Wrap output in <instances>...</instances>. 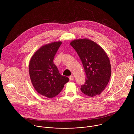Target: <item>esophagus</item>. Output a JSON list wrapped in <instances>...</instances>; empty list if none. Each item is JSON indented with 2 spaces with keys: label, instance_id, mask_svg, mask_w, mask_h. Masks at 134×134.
I'll return each instance as SVG.
<instances>
[{
  "label": "esophagus",
  "instance_id": "1",
  "mask_svg": "<svg viewBox=\"0 0 134 134\" xmlns=\"http://www.w3.org/2000/svg\"><path fill=\"white\" fill-rule=\"evenodd\" d=\"M69 79L70 80H73L74 79V76L73 75H71V76H69Z\"/></svg>",
  "mask_w": 134,
  "mask_h": 134
}]
</instances>
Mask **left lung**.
<instances>
[{"mask_svg": "<svg viewBox=\"0 0 134 134\" xmlns=\"http://www.w3.org/2000/svg\"><path fill=\"white\" fill-rule=\"evenodd\" d=\"M70 45L80 58L86 74L81 92L90 97L100 94L107 86L111 74L107 54L95 42L87 38L74 40Z\"/></svg>", "mask_w": 134, "mask_h": 134, "instance_id": "1", "label": "left lung"}]
</instances>
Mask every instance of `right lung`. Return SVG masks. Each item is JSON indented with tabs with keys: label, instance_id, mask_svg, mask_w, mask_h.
Wrapping results in <instances>:
<instances>
[{
	"label": "right lung",
	"instance_id": "right-lung-1",
	"mask_svg": "<svg viewBox=\"0 0 134 134\" xmlns=\"http://www.w3.org/2000/svg\"><path fill=\"white\" fill-rule=\"evenodd\" d=\"M61 44L58 41L41 46L33 55L29 64V73L34 88L40 94L49 98L60 93L69 81L68 77L59 73L53 62Z\"/></svg>",
	"mask_w": 134,
	"mask_h": 134
}]
</instances>
